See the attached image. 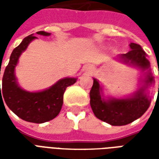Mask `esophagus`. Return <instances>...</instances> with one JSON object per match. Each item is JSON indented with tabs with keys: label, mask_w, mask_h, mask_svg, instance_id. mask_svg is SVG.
I'll list each match as a JSON object with an SVG mask.
<instances>
[{
	"label": "esophagus",
	"mask_w": 159,
	"mask_h": 159,
	"mask_svg": "<svg viewBox=\"0 0 159 159\" xmlns=\"http://www.w3.org/2000/svg\"><path fill=\"white\" fill-rule=\"evenodd\" d=\"M93 69V67L91 65H86V66L83 67V70L85 71V72H90V71H92Z\"/></svg>",
	"instance_id": "obj_1"
}]
</instances>
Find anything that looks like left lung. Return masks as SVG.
Returning <instances> with one entry per match:
<instances>
[{"label":"left lung","mask_w":159,"mask_h":159,"mask_svg":"<svg viewBox=\"0 0 159 159\" xmlns=\"http://www.w3.org/2000/svg\"><path fill=\"white\" fill-rule=\"evenodd\" d=\"M129 52L120 54V61L136 67L143 73L140 78L141 86L130 95L123 98L105 97L103 88L96 78L90 90V106L97 118L112 126H122L132 123L143 115L149 108L151 97L148 89L154 84L150 62L147 53L139 44L131 42Z\"/></svg>","instance_id":"left-lung-1"}]
</instances>
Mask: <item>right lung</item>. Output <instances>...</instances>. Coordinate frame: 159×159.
<instances>
[{
  "mask_svg": "<svg viewBox=\"0 0 159 159\" xmlns=\"http://www.w3.org/2000/svg\"><path fill=\"white\" fill-rule=\"evenodd\" d=\"M36 34L45 36L51 35V33L45 31H38ZM33 35L34 34L26 36L22 42L13 49L2 77V92L0 88V100L3 102L2 99H4L9 109L21 119L30 123H43L53 119L59 115L66 88L74 84L77 78L65 77L59 80L48 89L37 92H30L23 89L19 85L15 76V68L22 52L25 51L33 40L37 38Z\"/></svg>",
  "mask_w": 159,
  "mask_h": 159,
  "instance_id": "right-lung-1",
  "label": "right lung"
}]
</instances>
